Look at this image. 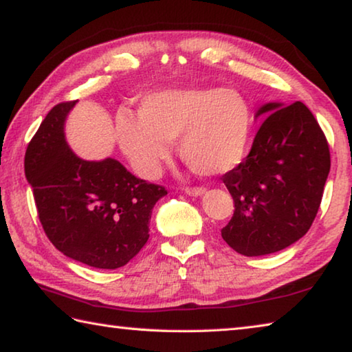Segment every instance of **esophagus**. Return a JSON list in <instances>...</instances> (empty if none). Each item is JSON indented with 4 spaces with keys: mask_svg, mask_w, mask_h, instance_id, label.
Instances as JSON below:
<instances>
[{
    "mask_svg": "<svg viewBox=\"0 0 352 352\" xmlns=\"http://www.w3.org/2000/svg\"><path fill=\"white\" fill-rule=\"evenodd\" d=\"M186 193L188 196H202L206 193V188L204 187H187Z\"/></svg>",
    "mask_w": 352,
    "mask_h": 352,
    "instance_id": "1",
    "label": "esophagus"
}]
</instances>
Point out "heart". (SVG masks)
<instances>
[{
    "mask_svg": "<svg viewBox=\"0 0 352 352\" xmlns=\"http://www.w3.org/2000/svg\"><path fill=\"white\" fill-rule=\"evenodd\" d=\"M116 139L135 173L156 177L179 139V154L190 168L204 176L224 175L249 151L254 108L233 88L164 89L145 96L138 116L120 111Z\"/></svg>",
    "mask_w": 352,
    "mask_h": 352,
    "instance_id": "1",
    "label": "heart"
}]
</instances>
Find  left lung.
I'll list each match as a JSON object with an SVG mask.
<instances>
[{
  "instance_id": "1",
  "label": "left lung",
  "mask_w": 352,
  "mask_h": 352,
  "mask_svg": "<svg viewBox=\"0 0 352 352\" xmlns=\"http://www.w3.org/2000/svg\"><path fill=\"white\" fill-rule=\"evenodd\" d=\"M241 164L223 175L235 212L221 236L245 256L289 248L311 229L331 168L328 140L305 103H266Z\"/></svg>"
}]
</instances>
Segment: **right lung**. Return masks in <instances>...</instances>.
I'll return each instance as SVG.
<instances>
[{
  "mask_svg": "<svg viewBox=\"0 0 352 352\" xmlns=\"http://www.w3.org/2000/svg\"><path fill=\"white\" fill-rule=\"evenodd\" d=\"M76 103L49 111L29 142L24 173L49 241L86 266L117 269L148 241L153 207L166 190L135 177L116 159L78 157L65 138Z\"/></svg>",
  "mask_w": 352,
  "mask_h": 352,
  "instance_id": "1",
  "label": "right lung"
}]
</instances>
